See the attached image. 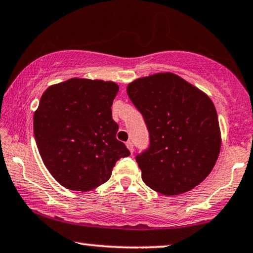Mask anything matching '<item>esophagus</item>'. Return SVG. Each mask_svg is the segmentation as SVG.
<instances>
[{"instance_id":"esophagus-1","label":"esophagus","mask_w":253,"mask_h":253,"mask_svg":"<svg viewBox=\"0 0 253 253\" xmlns=\"http://www.w3.org/2000/svg\"><path fill=\"white\" fill-rule=\"evenodd\" d=\"M126 146H127V148L129 150L130 153H133V151H134V145H133V142L132 141H127Z\"/></svg>"}]
</instances>
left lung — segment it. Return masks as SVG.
I'll return each instance as SVG.
<instances>
[{
	"mask_svg": "<svg viewBox=\"0 0 253 253\" xmlns=\"http://www.w3.org/2000/svg\"><path fill=\"white\" fill-rule=\"evenodd\" d=\"M127 94L148 129L150 145L135 156L145 184L165 196L199 185L220 151L211 99L172 73L138 79L128 84Z\"/></svg>",
	"mask_w": 253,
	"mask_h": 253,
	"instance_id": "left-lung-1",
	"label": "left lung"
}]
</instances>
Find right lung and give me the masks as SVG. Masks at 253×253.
Segmentation results:
<instances>
[{
	"mask_svg": "<svg viewBox=\"0 0 253 253\" xmlns=\"http://www.w3.org/2000/svg\"><path fill=\"white\" fill-rule=\"evenodd\" d=\"M118 92L114 82L71 79L42 94L34 114L36 145L48 171L66 188H96L130 154L117 139L112 118Z\"/></svg>",
	"mask_w": 253,
	"mask_h": 253,
	"instance_id": "1",
	"label": "right lung"
}]
</instances>
